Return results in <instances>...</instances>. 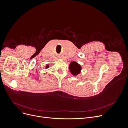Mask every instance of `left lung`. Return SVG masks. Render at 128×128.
Returning a JSON list of instances; mask_svg holds the SVG:
<instances>
[{
  "instance_id": "1",
  "label": "left lung",
  "mask_w": 128,
  "mask_h": 128,
  "mask_svg": "<svg viewBox=\"0 0 128 128\" xmlns=\"http://www.w3.org/2000/svg\"><path fill=\"white\" fill-rule=\"evenodd\" d=\"M69 70L73 75H76L78 74L80 70V66L76 62H72L69 65Z\"/></svg>"
}]
</instances>
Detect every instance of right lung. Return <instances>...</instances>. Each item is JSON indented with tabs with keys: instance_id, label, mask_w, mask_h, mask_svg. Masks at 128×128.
Instances as JSON below:
<instances>
[{
	"instance_id": "right-lung-1",
	"label": "right lung",
	"mask_w": 128,
	"mask_h": 128,
	"mask_svg": "<svg viewBox=\"0 0 128 128\" xmlns=\"http://www.w3.org/2000/svg\"><path fill=\"white\" fill-rule=\"evenodd\" d=\"M46 67H48V66H46Z\"/></svg>"
}]
</instances>
